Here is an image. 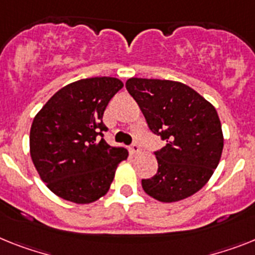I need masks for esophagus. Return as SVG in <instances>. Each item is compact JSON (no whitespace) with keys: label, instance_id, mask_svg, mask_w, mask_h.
Returning a JSON list of instances; mask_svg holds the SVG:
<instances>
[{"label":"esophagus","instance_id":"obj_1","mask_svg":"<svg viewBox=\"0 0 255 255\" xmlns=\"http://www.w3.org/2000/svg\"><path fill=\"white\" fill-rule=\"evenodd\" d=\"M129 150H131L132 154H138L141 151V147H140V145L137 144V142H134V144L131 145Z\"/></svg>","mask_w":255,"mask_h":255}]
</instances>
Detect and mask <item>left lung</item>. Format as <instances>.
Wrapping results in <instances>:
<instances>
[{"mask_svg":"<svg viewBox=\"0 0 255 255\" xmlns=\"http://www.w3.org/2000/svg\"><path fill=\"white\" fill-rule=\"evenodd\" d=\"M126 88L149 129L166 141L154 153L157 174L141 181L145 193L160 202H176L197 193L214 174L223 151L215 108L179 81L131 78Z\"/></svg>","mask_w":255,"mask_h":255,"instance_id":"8db88e82","label":"left lung"}]
</instances>
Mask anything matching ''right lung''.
<instances>
[{
	"instance_id": "1",
	"label": "right lung",
	"mask_w": 255,
	"mask_h": 255,
	"mask_svg": "<svg viewBox=\"0 0 255 255\" xmlns=\"http://www.w3.org/2000/svg\"><path fill=\"white\" fill-rule=\"evenodd\" d=\"M122 88L117 78L81 79L59 89L32 122V162L46 187L63 200L91 204L101 198L118 164L127 159V149L110 146L102 133L108 131L105 109Z\"/></svg>"
}]
</instances>
